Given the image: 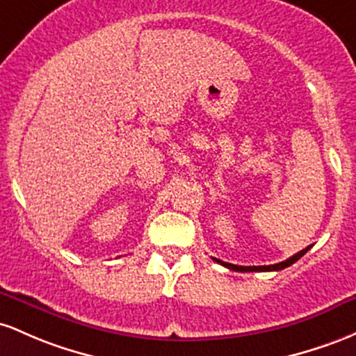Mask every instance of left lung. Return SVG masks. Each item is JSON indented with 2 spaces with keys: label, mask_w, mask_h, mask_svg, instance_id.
<instances>
[{
  "label": "left lung",
  "mask_w": 356,
  "mask_h": 356,
  "mask_svg": "<svg viewBox=\"0 0 356 356\" xmlns=\"http://www.w3.org/2000/svg\"><path fill=\"white\" fill-rule=\"evenodd\" d=\"M309 249H311V245L306 247V249H302L301 252L294 254L293 257L286 259V261L279 262V264H273V266H235V264H229V262H223V261H220V259H215V257H213V261L218 262V264H222L223 267H227V269L237 270V273H269V270H282V269H286V267L293 266L294 262L299 261V259H301Z\"/></svg>",
  "instance_id": "left-lung-1"
}]
</instances>
